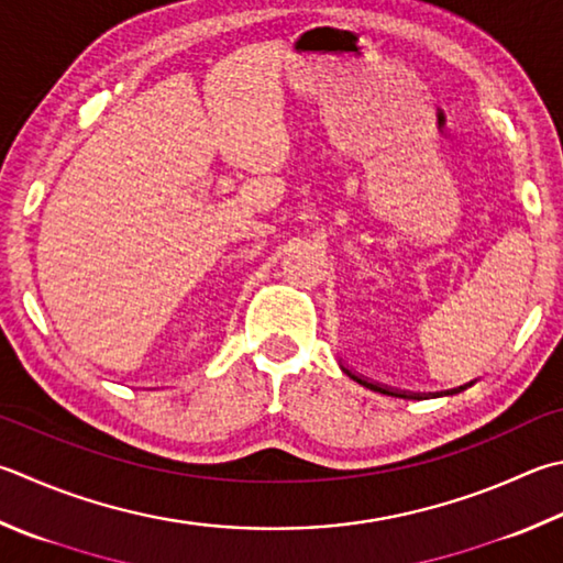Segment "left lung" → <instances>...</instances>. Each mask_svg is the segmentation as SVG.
<instances>
[{
    "instance_id": "left-lung-1",
    "label": "left lung",
    "mask_w": 563,
    "mask_h": 563,
    "mask_svg": "<svg viewBox=\"0 0 563 563\" xmlns=\"http://www.w3.org/2000/svg\"><path fill=\"white\" fill-rule=\"evenodd\" d=\"M341 369H343V373H345L350 379H355L357 385H363V387L373 389V391H379V395H389V397H399V399H429V397H449V395H459V391H463V389H468L471 385H475V379H473V382H468V385H461V387H455V389H443V391H405V389H395V387L379 385V382H373V379H367V377H363V375H357V373H353V369H350V367H345L343 363H341Z\"/></svg>"
}]
</instances>
